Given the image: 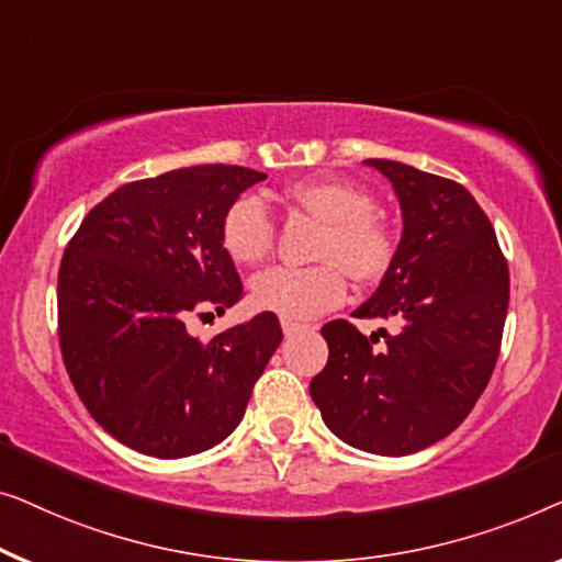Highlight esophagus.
<instances>
[{"instance_id": "obj_1", "label": "esophagus", "mask_w": 562, "mask_h": 562, "mask_svg": "<svg viewBox=\"0 0 562 562\" xmlns=\"http://www.w3.org/2000/svg\"><path fill=\"white\" fill-rule=\"evenodd\" d=\"M300 330H303V326H300V323H295V321H282V334H284V336H295V334H300Z\"/></svg>"}]
</instances>
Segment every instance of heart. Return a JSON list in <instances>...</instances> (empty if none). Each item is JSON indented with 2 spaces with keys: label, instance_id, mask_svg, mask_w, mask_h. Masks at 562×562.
<instances>
[{
  "label": "heart",
  "instance_id": "1",
  "mask_svg": "<svg viewBox=\"0 0 562 562\" xmlns=\"http://www.w3.org/2000/svg\"><path fill=\"white\" fill-rule=\"evenodd\" d=\"M290 203L323 221L315 267H270L251 280L257 307L282 321H311L346 300V274L359 282L384 278L397 257L400 236L374 213L363 188L336 178L295 180L284 188ZM274 224L262 199L239 195L221 218V247L236 265H257L270 255Z\"/></svg>",
  "mask_w": 562,
  "mask_h": 562
}]
</instances>
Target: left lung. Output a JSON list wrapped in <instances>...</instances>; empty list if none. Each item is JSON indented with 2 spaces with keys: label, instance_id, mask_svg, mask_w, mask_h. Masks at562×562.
Listing matches in <instances>:
<instances>
[{
  "label": "left lung",
  "instance_id": "8db88e82",
  "mask_svg": "<svg viewBox=\"0 0 562 562\" xmlns=\"http://www.w3.org/2000/svg\"><path fill=\"white\" fill-rule=\"evenodd\" d=\"M394 188L397 257L357 318L394 321L369 338L349 321L321 328L328 363L311 397L349 446L409 456L461 425L486 390L502 346L509 270L492 221L456 180L394 160H363Z\"/></svg>",
  "mask_w": 562,
  "mask_h": 562
}]
</instances>
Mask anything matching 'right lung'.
I'll list each match as a JSON object with an SVG mask.
<instances>
[{"instance_id": "obj_1", "label": "right lung", "mask_w": 562, "mask_h": 562, "mask_svg": "<svg viewBox=\"0 0 562 562\" xmlns=\"http://www.w3.org/2000/svg\"><path fill=\"white\" fill-rule=\"evenodd\" d=\"M265 178L239 165H193L126 183L89 211L66 247V371L93 420L139 453L186 458L232 436L282 341L274 313L209 344L188 330L193 315H221L241 300L221 218Z\"/></svg>"}]
</instances>
